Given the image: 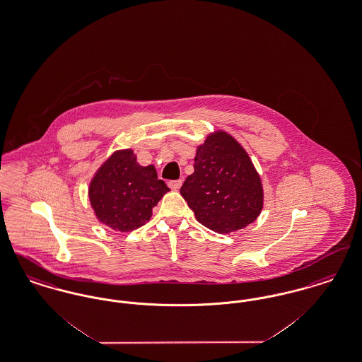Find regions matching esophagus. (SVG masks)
I'll use <instances>...</instances> for the list:
<instances>
[{"instance_id":"esophagus-1","label":"esophagus","mask_w":362,"mask_h":362,"mask_svg":"<svg viewBox=\"0 0 362 362\" xmlns=\"http://www.w3.org/2000/svg\"><path fill=\"white\" fill-rule=\"evenodd\" d=\"M182 185H183V180H182V179H177V180H170V182H168L170 189H180V186H182Z\"/></svg>"}]
</instances>
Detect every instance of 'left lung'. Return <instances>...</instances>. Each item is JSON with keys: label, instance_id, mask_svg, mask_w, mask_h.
Masks as SVG:
<instances>
[{"label": "left lung", "instance_id": "obj_1", "mask_svg": "<svg viewBox=\"0 0 362 362\" xmlns=\"http://www.w3.org/2000/svg\"><path fill=\"white\" fill-rule=\"evenodd\" d=\"M194 161L180 194L198 223L229 233L257 220L263 206L260 177L235 138L224 132L210 134Z\"/></svg>", "mask_w": 362, "mask_h": 362}]
</instances>
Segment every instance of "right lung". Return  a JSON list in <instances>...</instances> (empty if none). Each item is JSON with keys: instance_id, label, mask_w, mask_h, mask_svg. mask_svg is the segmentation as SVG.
I'll use <instances>...</instances> for the list:
<instances>
[{"instance_id": "right-lung-1", "label": "right lung", "mask_w": 362, "mask_h": 362, "mask_svg": "<svg viewBox=\"0 0 362 362\" xmlns=\"http://www.w3.org/2000/svg\"><path fill=\"white\" fill-rule=\"evenodd\" d=\"M170 191L155 167H141L132 151L111 156L89 186L96 217L112 229L130 232L149 221L152 209Z\"/></svg>"}]
</instances>
